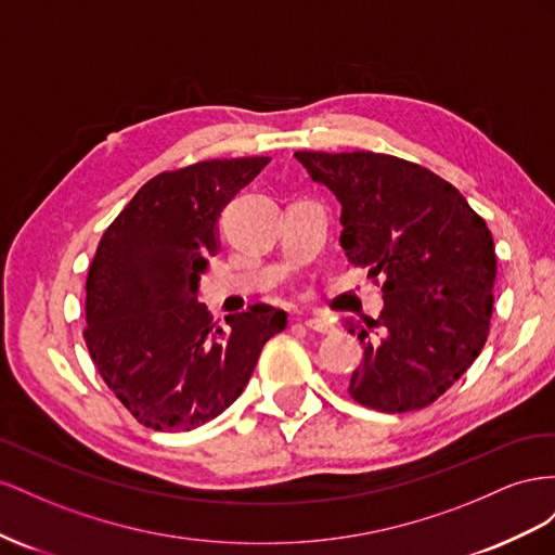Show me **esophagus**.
<instances>
[{
	"label": "esophagus",
	"mask_w": 555,
	"mask_h": 555,
	"mask_svg": "<svg viewBox=\"0 0 555 555\" xmlns=\"http://www.w3.org/2000/svg\"><path fill=\"white\" fill-rule=\"evenodd\" d=\"M307 330H313V332H321V335H327V332L335 330V325H332V321L323 319V315H311V319L305 321Z\"/></svg>",
	"instance_id": "34e87169"
}]
</instances>
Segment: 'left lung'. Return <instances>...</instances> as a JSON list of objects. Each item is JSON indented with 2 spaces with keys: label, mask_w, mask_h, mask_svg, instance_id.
I'll use <instances>...</instances> for the list:
<instances>
[{
  "label": "left lung",
  "mask_w": 555,
  "mask_h": 555,
  "mask_svg": "<svg viewBox=\"0 0 555 555\" xmlns=\"http://www.w3.org/2000/svg\"><path fill=\"white\" fill-rule=\"evenodd\" d=\"M309 177L341 204L339 244L370 279L384 311L346 321L365 344L348 392L402 414L433 404L479 358L493 315L495 246L486 220L437 173L400 157L297 151Z\"/></svg>",
  "instance_id": "8db88e82"
}]
</instances>
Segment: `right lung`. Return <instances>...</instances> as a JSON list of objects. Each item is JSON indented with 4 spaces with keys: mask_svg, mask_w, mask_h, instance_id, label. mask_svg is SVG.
I'll list each match as a JSON object with an SVG mask.
<instances>
[{
    "mask_svg": "<svg viewBox=\"0 0 555 555\" xmlns=\"http://www.w3.org/2000/svg\"><path fill=\"white\" fill-rule=\"evenodd\" d=\"M269 157L207 160L163 171L111 223L86 281L83 332L104 384L160 433H188L240 398L262 346L288 313L256 305L218 327L197 302L220 248L218 218Z\"/></svg>",
    "mask_w": 555,
    "mask_h": 555,
    "instance_id": "add662e5",
    "label": "right lung"
}]
</instances>
